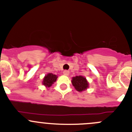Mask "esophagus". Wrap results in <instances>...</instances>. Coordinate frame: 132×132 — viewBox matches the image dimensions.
<instances>
[{
	"mask_svg": "<svg viewBox=\"0 0 132 132\" xmlns=\"http://www.w3.org/2000/svg\"><path fill=\"white\" fill-rule=\"evenodd\" d=\"M63 73L64 75H68L69 73H70V71H69L68 70H64V71H63Z\"/></svg>",
	"mask_w": 132,
	"mask_h": 132,
	"instance_id": "esophagus-1",
	"label": "esophagus"
}]
</instances>
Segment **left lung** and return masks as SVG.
Returning a JSON list of instances; mask_svg holds the SVG:
<instances>
[{
    "mask_svg": "<svg viewBox=\"0 0 132 132\" xmlns=\"http://www.w3.org/2000/svg\"><path fill=\"white\" fill-rule=\"evenodd\" d=\"M71 82L75 89L79 92L84 91L89 86L86 78L82 76H76L75 77H73Z\"/></svg>",
    "mask_w": 132,
    "mask_h": 132,
    "instance_id": "1",
    "label": "left lung"
}]
</instances>
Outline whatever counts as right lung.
<instances>
[{
  "label": "right lung",
  "mask_w": 132,
  "mask_h": 132,
  "mask_svg": "<svg viewBox=\"0 0 132 132\" xmlns=\"http://www.w3.org/2000/svg\"><path fill=\"white\" fill-rule=\"evenodd\" d=\"M57 78V77L55 75L48 73L44 77L43 81V84L46 86V87H50L56 81Z\"/></svg>",
  "instance_id": "right-lung-1"
}]
</instances>
